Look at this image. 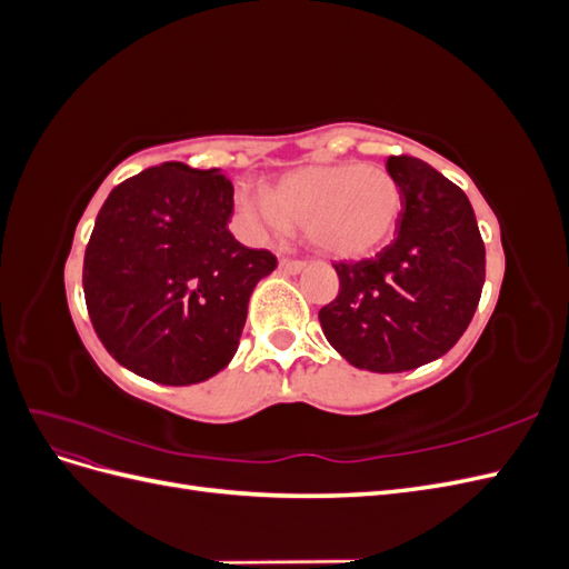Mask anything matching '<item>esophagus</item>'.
I'll list each match as a JSON object with an SVG mask.
<instances>
[{
    "instance_id": "34e87169",
    "label": "esophagus",
    "mask_w": 569,
    "mask_h": 569,
    "mask_svg": "<svg viewBox=\"0 0 569 569\" xmlns=\"http://www.w3.org/2000/svg\"><path fill=\"white\" fill-rule=\"evenodd\" d=\"M306 268L303 261H295V258H280V270L287 274H297Z\"/></svg>"
}]
</instances>
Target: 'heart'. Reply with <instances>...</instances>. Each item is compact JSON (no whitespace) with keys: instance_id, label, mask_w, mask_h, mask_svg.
I'll list each match as a JSON object with an SVG mask.
<instances>
[{"instance_id":"b5f03b06","label":"heart","mask_w":569,"mask_h":569,"mask_svg":"<svg viewBox=\"0 0 569 569\" xmlns=\"http://www.w3.org/2000/svg\"><path fill=\"white\" fill-rule=\"evenodd\" d=\"M237 213L253 237L306 230L320 253L356 261L380 249L401 213V189L380 166L332 163L308 166L284 176L272 194L239 187Z\"/></svg>"}]
</instances>
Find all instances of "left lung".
Listing matches in <instances>:
<instances>
[{
    "label": "left lung",
    "instance_id": "8db88e82",
    "mask_svg": "<svg viewBox=\"0 0 569 569\" xmlns=\"http://www.w3.org/2000/svg\"><path fill=\"white\" fill-rule=\"evenodd\" d=\"M401 189L396 239L375 258L335 263L339 295L320 308L327 341L370 372L420 368L468 330L487 251L462 189L412 157H389Z\"/></svg>",
    "mask_w": 569,
    "mask_h": 569
}]
</instances>
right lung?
Segmentation results:
<instances>
[{"label": "right lung", "mask_w": 569, "mask_h": 569, "mask_svg": "<svg viewBox=\"0 0 569 569\" xmlns=\"http://www.w3.org/2000/svg\"><path fill=\"white\" fill-rule=\"evenodd\" d=\"M232 194L218 168L168 161L101 206L84 249V303L104 349L134 375L184 387L232 360L251 291L278 268L228 230Z\"/></svg>", "instance_id": "obj_1"}]
</instances>
